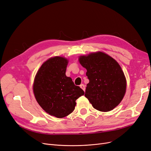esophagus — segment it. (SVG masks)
I'll use <instances>...</instances> for the list:
<instances>
[{
  "label": "esophagus",
  "instance_id": "esophagus-1",
  "mask_svg": "<svg viewBox=\"0 0 151 151\" xmlns=\"http://www.w3.org/2000/svg\"><path fill=\"white\" fill-rule=\"evenodd\" d=\"M80 87L81 88V89L84 91H85V86L84 85V84H81V86H80Z\"/></svg>",
  "mask_w": 151,
  "mask_h": 151
}]
</instances>
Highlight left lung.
<instances>
[{
	"label": "left lung",
	"mask_w": 151,
	"mask_h": 151,
	"mask_svg": "<svg viewBox=\"0 0 151 151\" xmlns=\"http://www.w3.org/2000/svg\"><path fill=\"white\" fill-rule=\"evenodd\" d=\"M79 61L86 69L89 80L85 97L98 111L113 110L121 103L126 92V78L120 65L101 51L80 55Z\"/></svg>",
	"instance_id": "8db88e82"
}]
</instances>
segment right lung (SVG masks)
Here are the masks:
<instances>
[{"instance_id":"1","label":"right lung","mask_w":151,"mask_h":151,"mask_svg":"<svg viewBox=\"0 0 151 151\" xmlns=\"http://www.w3.org/2000/svg\"><path fill=\"white\" fill-rule=\"evenodd\" d=\"M69 60L55 56L45 61L35 76L33 92L36 101L52 116L63 118L73 112L76 101L84 92L65 75Z\"/></svg>"}]
</instances>
